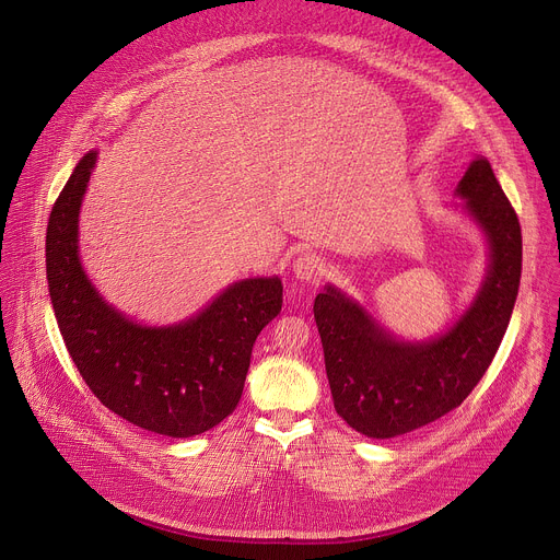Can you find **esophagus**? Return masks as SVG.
I'll use <instances>...</instances> for the list:
<instances>
[{
	"label": "esophagus",
	"instance_id": "1",
	"mask_svg": "<svg viewBox=\"0 0 560 560\" xmlns=\"http://www.w3.org/2000/svg\"><path fill=\"white\" fill-rule=\"evenodd\" d=\"M292 272L301 281H318V279L324 277V272H326V264H324V259H318L312 253H303V255H299L294 259Z\"/></svg>",
	"mask_w": 560,
	"mask_h": 560
}]
</instances>
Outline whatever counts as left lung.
Here are the masks:
<instances>
[{"label":"left lung","mask_w":560,"mask_h":560,"mask_svg":"<svg viewBox=\"0 0 560 560\" xmlns=\"http://www.w3.org/2000/svg\"><path fill=\"white\" fill-rule=\"evenodd\" d=\"M456 195L488 236L490 268L447 332L398 341L341 290L326 285L314 299L335 410L365 436L408 434L458 408L483 378L510 326L523 261L518 217L483 156L469 164Z\"/></svg>","instance_id":"obj_1"}]
</instances>
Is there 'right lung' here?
<instances>
[{
    "instance_id": "1",
    "label": "right lung",
    "mask_w": 560,
    "mask_h": 560,
    "mask_svg": "<svg viewBox=\"0 0 560 560\" xmlns=\"http://www.w3.org/2000/svg\"><path fill=\"white\" fill-rule=\"evenodd\" d=\"M97 162L82 156L46 232V277L63 343L100 401L137 428L188 439L234 412L259 332L281 312L279 277L228 285L184 324L141 326L108 305L79 261V208Z\"/></svg>"
}]
</instances>
